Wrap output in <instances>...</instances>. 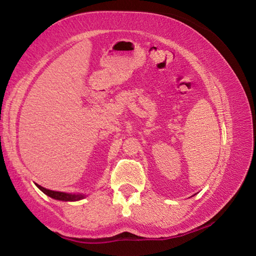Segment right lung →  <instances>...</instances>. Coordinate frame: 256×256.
Instances as JSON below:
<instances>
[{
	"label": "right lung",
	"instance_id": "right-lung-1",
	"mask_svg": "<svg viewBox=\"0 0 256 256\" xmlns=\"http://www.w3.org/2000/svg\"><path fill=\"white\" fill-rule=\"evenodd\" d=\"M36 185H37V188L42 190V192H44L46 196L55 198V200L78 201V200H81V198H84V196H82V194H70V193H64V192H56V190H47V188H42V186L38 185V184H36Z\"/></svg>",
	"mask_w": 256,
	"mask_h": 256
}]
</instances>
